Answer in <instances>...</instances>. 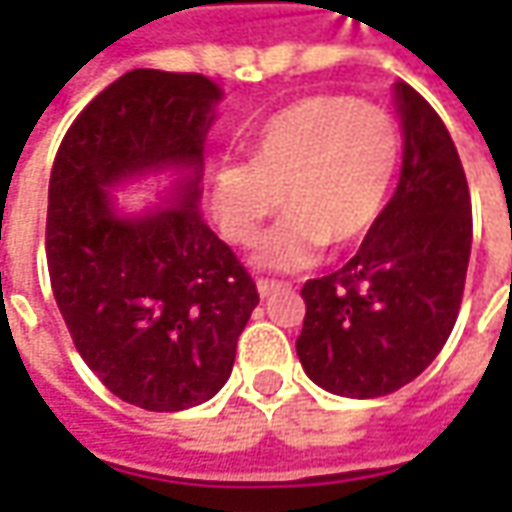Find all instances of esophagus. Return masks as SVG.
Instances as JSON below:
<instances>
[{"mask_svg":"<svg viewBox=\"0 0 512 512\" xmlns=\"http://www.w3.org/2000/svg\"><path fill=\"white\" fill-rule=\"evenodd\" d=\"M287 284H281V281H267V279H259L256 281V290H259V296L267 298L273 296V293H279V290H284Z\"/></svg>","mask_w":512,"mask_h":512,"instance_id":"34e87169","label":"esophagus"}]
</instances>
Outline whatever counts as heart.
Here are the masks:
<instances>
[{
	"mask_svg": "<svg viewBox=\"0 0 512 512\" xmlns=\"http://www.w3.org/2000/svg\"><path fill=\"white\" fill-rule=\"evenodd\" d=\"M397 166L400 132L383 109L349 95H310L256 132L250 163L216 171V219L228 239L250 245L284 202L290 214L264 233L253 264L301 270L327 245H358L375 228Z\"/></svg>",
	"mask_w": 512,
	"mask_h": 512,
	"instance_id": "b5f03b06",
	"label": "heart"
}]
</instances>
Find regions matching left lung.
Masks as SVG:
<instances>
[{
  "label": "left lung",
  "mask_w": 512,
  "mask_h": 512,
  "mask_svg": "<svg viewBox=\"0 0 512 512\" xmlns=\"http://www.w3.org/2000/svg\"><path fill=\"white\" fill-rule=\"evenodd\" d=\"M403 166L358 253L304 284L296 352L315 386L369 400L403 389L440 355L471 259V191L440 115L397 81Z\"/></svg>",
  "instance_id": "left-lung-1"
}]
</instances>
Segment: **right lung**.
Returning a JSON list of instances; mask_svg holds the SVG:
<instances>
[{
	"mask_svg": "<svg viewBox=\"0 0 512 512\" xmlns=\"http://www.w3.org/2000/svg\"><path fill=\"white\" fill-rule=\"evenodd\" d=\"M225 92L132 70L75 118L47 194V270L72 344L123 403L183 411L231 377L256 284L200 214L202 154ZM158 183L126 209L115 190Z\"/></svg>",
	"mask_w": 512,
	"mask_h": 512,
	"instance_id": "1",
	"label": "right lung"
}]
</instances>
